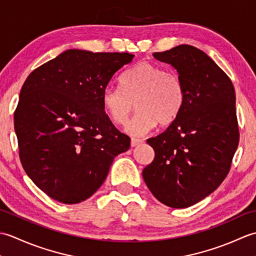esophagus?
I'll use <instances>...</instances> for the list:
<instances>
[{
    "mask_svg": "<svg viewBox=\"0 0 256 256\" xmlns=\"http://www.w3.org/2000/svg\"><path fill=\"white\" fill-rule=\"evenodd\" d=\"M143 143V140H140V138H132L131 140V146L132 148H135V146H138V145H140V144H142Z\"/></svg>",
    "mask_w": 256,
    "mask_h": 256,
    "instance_id": "34e87169",
    "label": "esophagus"
}]
</instances>
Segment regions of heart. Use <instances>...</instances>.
Listing matches in <instances>:
<instances>
[{
  "instance_id": "b5f03b06",
  "label": "heart",
  "mask_w": 256,
  "mask_h": 256,
  "mask_svg": "<svg viewBox=\"0 0 256 256\" xmlns=\"http://www.w3.org/2000/svg\"><path fill=\"white\" fill-rule=\"evenodd\" d=\"M121 84L122 89L108 86L103 90L102 104L113 123L124 125L135 103L138 111L126 128L134 136L148 133L158 122L160 125L172 123L186 100L179 76L148 62L128 72Z\"/></svg>"
}]
</instances>
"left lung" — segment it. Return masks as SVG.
<instances>
[{
    "mask_svg": "<svg viewBox=\"0 0 256 256\" xmlns=\"http://www.w3.org/2000/svg\"><path fill=\"white\" fill-rule=\"evenodd\" d=\"M153 56L177 70L186 100L166 131L148 140L155 158L143 170V178L162 204L188 208L214 192L230 170L240 136L234 86L194 46L179 45Z\"/></svg>",
    "mask_w": 256,
    "mask_h": 256,
    "instance_id": "left-lung-1",
    "label": "left lung"
}]
</instances>
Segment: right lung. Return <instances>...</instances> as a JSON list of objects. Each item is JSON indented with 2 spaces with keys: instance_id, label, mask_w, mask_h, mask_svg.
<instances>
[{
  "instance_id": "1",
  "label": "right lung",
  "mask_w": 256,
  "mask_h": 256,
  "mask_svg": "<svg viewBox=\"0 0 256 256\" xmlns=\"http://www.w3.org/2000/svg\"><path fill=\"white\" fill-rule=\"evenodd\" d=\"M128 52L68 50L32 72L14 113L20 158L32 182L54 200L79 204L104 182L130 138L104 112L102 92L133 60Z\"/></svg>"
}]
</instances>
